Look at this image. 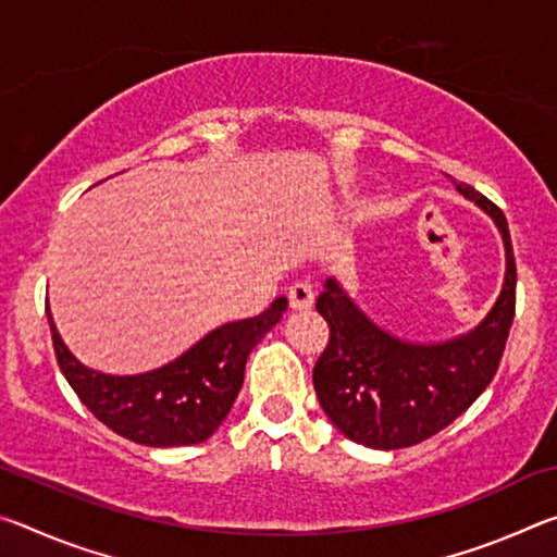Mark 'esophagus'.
I'll return each mask as SVG.
<instances>
[{
  "label": "esophagus",
  "instance_id": "esophagus-1",
  "mask_svg": "<svg viewBox=\"0 0 557 557\" xmlns=\"http://www.w3.org/2000/svg\"><path fill=\"white\" fill-rule=\"evenodd\" d=\"M287 297H289V307L295 309V312H301V309H309L314 305V292L307 282H297V285H292Z\"/></svg>",
  "mask_w": 557,
  "mask_h": 557
}]
</instances>
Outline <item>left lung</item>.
I'll return each mask as SVG.
<instances>
[{"mask_svg": "<svg viewBox=\"0 0 557 557\" xmlns=\"http://www.w3.org/2000/svg\"><path fill=\"white\" fill-rule=\"evenodd\" d=\"M451 184L494 221L506 252L502 292L474 329L447 342H408L375 324L336 277L317 299L332 336L314 366V391L332 425L356 445L403 449L437 435L486 391L502 361L516 312L511 233L498 206Z\"/></svg>", "mask_w": 557, "mask_h": 557, "instance_id": "1", "label": "left lung"}]
</instances>
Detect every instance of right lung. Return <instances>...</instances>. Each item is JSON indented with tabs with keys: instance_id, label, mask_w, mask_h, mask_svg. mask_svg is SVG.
<instances>
[{
	"instance_id": "add662e5",
	"label": "right lung",
	"mask_w": 557,
	"mask_h": 557,
	"mask_svg": "<svg viewBox=\"0 0 557 557\" xmlns=\"http://www.w3.org/2000/svg\"><path fill=\"white\" fill-rule=\"evenodd\" d=\"M287 309L277 297L265 312L215 326L188 351L154 371L112 375L88 369L63 344L49 317L59 366L96 418L125 440L147 447L199 445L221 428L243 388L245 361Z\"/></svg>"
}]
</instances>
